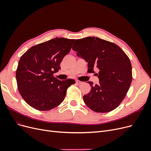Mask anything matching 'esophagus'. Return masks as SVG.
<instances>
[{"mask_svg": "<svg viewBox=\"0 0 151 151\" xmlns=\"http://www.w3.org/2000/svg\"><path fill=\"white\" fill-rule=\"evenodd\" d=\"M76 83L77 84H78V85H79V84H81L82 83V82H81V81H78V80H76Z\"/></svg>", "mask_w": 151, "mask_h": 151, "instance_id": "obj_1", "label": "esophagus"}]
</instances>
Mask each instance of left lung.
I'll use <instances>...</instances> for the list:
<instances>
[{
  "label": "left lung",
  "mask_w": 151,
  "mask_h": 151,
  "mask_svg": "<svg viewBox=\"0 0 151 151\" xmlns=\"http://www.w3.org/2000/svg\"><path fill=\"white\" fill-rule=\"evenodd\" d=\"M73 50L88 62V70L99 79L98 84L89 81L91 89L83 96L85 104L96 112L106 113L116 109L125 97L132 81L129 58L116 44L99 37L76 39Z\"/></svg>",
  "instance_id": "left-lung-1"
}]
</instances>
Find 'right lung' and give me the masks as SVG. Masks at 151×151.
I'll list each match as a JSON object with an SVG mask.
<instances>
[{"label": "right lung", "instance_id": "right-lung-1", "mask_svg": "<svg viewBox=\"0 0 151 151\" xmlns=\"http://www.w3.org/2000/svg\"><path fill=\"white\" fill-rule=\"evenodd\" d=\"M75 39L55 37L29 49L21 57L16 71L18 89L29 106L41 111L50 110L63 101L67 90L75 81H60L54 73L60 69Z\"/></svg>", "mask_w": 151, "mask_h": 151}]
</instances>
